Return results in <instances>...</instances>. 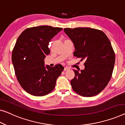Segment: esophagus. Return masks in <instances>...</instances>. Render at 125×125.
<instances>
[{"instance_id": "esophagus-1", "label": "esophagus", "mask_w": 125, "mask_h": 125, "mask_svg": "<svg viewBox=\"0 0 125 125\" xmlns=\"http://www.w3.org/2000/svg\"><path fill=\"white\" fill-rule=\"evenodd\" d=\"M70 70V68H69L68 67H65L64 68V71H68Z\"/></svg>"}]
</instances>
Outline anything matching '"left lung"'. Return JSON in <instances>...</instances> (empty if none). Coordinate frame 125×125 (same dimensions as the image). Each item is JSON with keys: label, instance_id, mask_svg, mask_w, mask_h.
<instances>
[{"label": "left lung", "instance_id": "left-lung-1", "mask_svg": "<svg viewBox=\"0 0 125 125\" xmlns=\"http://www.w3.org/2000/svg\"><path fill=\"white\" fill-rule=\"evenodd\" d=\"M64 31L74 44L73 55L85 61L81 72L73 70L72 88L81 96L96 95L108 85L114 68L115 54L110 41L103 31L92 28H65Z\"/></svg>", "mask_w": 125, "mask_h": 125}]
</instances>
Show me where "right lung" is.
<instances>
[{
	"label": "right lung",
	"mask_w": 125,
	"mask_h": 125,
	"mask_svg": "<svg viewBox=\"0 0 125 125\" xmlns=\"http://www.w3.org/2000/svg\"><path fill=\"white\" fill-rule=\"evenodd\" d=\"M62 28L40 26L25 30L18 37L13 49L12 61L20 85L27 93L42 96L54 89L63 67L44 66V58L50 53L48 45Z\"/></svg>",
	"instance_id": "1"
}]
</instances>
